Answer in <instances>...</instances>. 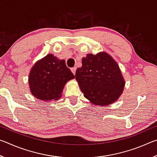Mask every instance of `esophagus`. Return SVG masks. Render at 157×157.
Wrapping results in <instances>:
<instances>
[{"label":"esophagus","mask_w":157,"mask_h":157,"mask_svg":"<svg viewBox=\"0 0 157 157\" xmlns=\"http://www.w3.org/2000/svg\"><path fill=\"white\" fill-rule=\"evenodd\" d=\"M76 67H73L71 68V71H72V73L74 74V75H75V72H76Z\"/></svg>","instance_id":"esophagus-1"}]
</instances>
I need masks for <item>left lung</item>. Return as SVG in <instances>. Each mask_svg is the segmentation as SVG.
I'll return each mask as SVG.
<instances>
[{
    "label": "left lung",
    "instance_id": "obj_1",
    "mask_svg": "<svg viewBox=\"0 0 157 157\" xmlns=\"http://www.w3.org/2000/svg\"><path fill=\"white\" fill-rule=\"evenodd\" d=\"M77 69L75 79L84 97L95 105H110L123 91L124 80L118 63L107 52L88 54Z\"/></svg>",
    "mask_w": 157,
    "mask_h": 157
}]
</instances>
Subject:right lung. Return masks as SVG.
<instances>
[{"label": "right lung", "instance_id": "add662e5", "mask_svg": "<svg viewBox=\"0 0 157 157\" xmlns=\"http://www.w3.org/2000/svg\"><path fill=\"white\" fill-rule=\"evenodd\" d=\"M74 78L64 59L59 60L49 54L34 63L29 74L28 83L34 97L51 101L59 99L66 82Z\"/></svg>", "mask_w": 157, "mask_h": 157}]
</instances>
